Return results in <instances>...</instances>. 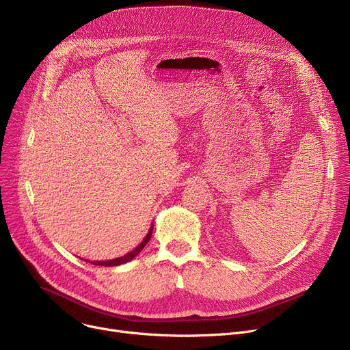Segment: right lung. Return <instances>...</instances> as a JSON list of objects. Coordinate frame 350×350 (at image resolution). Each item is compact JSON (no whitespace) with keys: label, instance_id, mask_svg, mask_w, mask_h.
Returning a JSON list of instances; mask_svg holds the SVG:
<instances>
[{"label":"right lung","instance_id":"1","mask_svg":"<svg viewBox=\"0 0 350 350\" xmlns=\"http://www.w3.org/2000/svg\"><path fill=\"white\" fill-rule=\"evenodd\" d=\"M152 231H153V224H152V227H150V230H149V232H147V235L144 237V240L133 250V251H131L129 254H126L124 256H120V258H115V260H109V261H92L90 264H95V265H100V267H116V265H122V264H126V262H129V261H132L135 256L146 247V244L149 243V240H150V237H152Z\"/></svg>","mask_w":350,"mask_h":350}]
</instances>
